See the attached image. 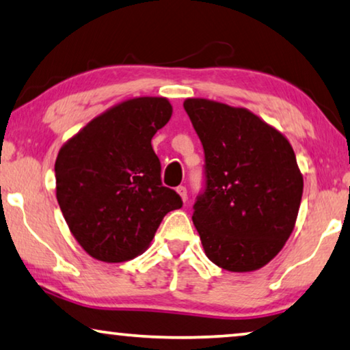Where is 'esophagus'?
<instances>
[{
	"instance_id": "obj_1",
	"label": "esophagus",
	"mask_w": 350,
	"mask_h": 350,
	"mask_svg": "<svg viewBox=\"0 0 350 350\" xmlns=\"http://www.w3.org/2000/svg\"><path fill=\"white\" fill-rule=\"evenodd\" d=\"M176 191H177V195H179L180 196V200L182 201H187V200H189V195H187V189H185V187L184 185H180V187H177V189H176Z\"/></svg>"
}]
</instances>
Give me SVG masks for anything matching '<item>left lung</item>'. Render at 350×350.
<instances>
[{
  "label": "left lung",
  "mask_w": 350,
  "mask_h": 350,
  "mask_svg": "<svg viewBox=\"0 0 350 350\" xmlns=\"http://www.w3.org/2000/svg\"><path fill=\"white\" fill-rule=\"evenodd\" d=\"M206 155V191L193 225L206 256L253 272L284 247L299 215L304 176L288 138L247 108L185 98Z\"/></svg>",
  "instance_id": "1"
}]
</instances>
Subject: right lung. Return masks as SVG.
<instances>
[{
	"label": "right lung",
	"instance_id": "right-lung-1",
	"mask_svg": "<svg viewBox=\"0 0 350 350\" xmlns=\"http://www.w3.org/2000/svg\"><path fill=\"white\" fill-rule=\"evenodd\" d=\"M166 97H133L67 139L55 161L56 200L91 258L124 262L142 254L166 213L182 207L161 185L152 137L171 119Z\"/></svg>",
	"mask_w": 350,
	"mask_h": 350
}]
</instances>
